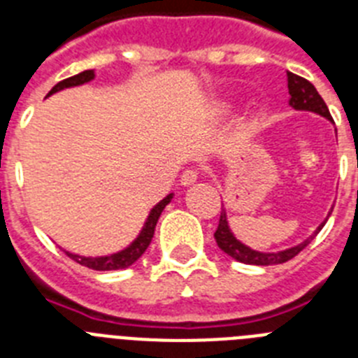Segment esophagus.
Wrapping results in <instances>:
<instances>
[{"instance_id":"1","label":"esophagus","mask_w":358,"mask_h":358,"mask_svg":"<svg viewBox=\"0 0 358 358\" xmlns=\"http://www.w3.org/2000/svg\"><path fill=\"white\" fill-rule=\"evenodd\" d=\"M199 179V170L197 169H186L181 176V185L182 186H188V185H194L195 181Z\"/></svg>"}]
</instances>
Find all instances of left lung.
<instances>
[{
  "mask_svg": "<svg viewBox=\"0 0 358 358\" xmlns=\"http://www.w3.org/2000/svg\"><path fill=\"white\" fill-rule=\"evenodd\" d=\"M287 85H289V94H290V107L297 110H312V113H317V115L324 116L327 120L331 122L330 110H328L327 103L321 98V94L317 93V90L314 87V84H310L306 78L299 77V75H294V73L287 71ZM324 222L315 229V233L310 238H306L305 242H301L296 248L285 249V251H278V252H260L255 251V249L243 245L242 242L233 236L229 226H227V218L226 211H220V220H218V227L215 231V240H217V245L222 249L226 255H229L231 258H235L236 262H242V264L248 265H278V264H285V262L292 260L294 256H297L303 249L308 245L314 236L317 235L319 231L322 229Z\"/></svg>",
  "mask_w": 358,
  "mask_h": 358,
  "instance_id": "obj_1",
  "label": "left lung"
}]
</instances>
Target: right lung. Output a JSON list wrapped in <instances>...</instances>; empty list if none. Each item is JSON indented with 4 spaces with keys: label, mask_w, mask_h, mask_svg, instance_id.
Returning <instances> with one entry per match:
<instances>
[{
    "label": "right lung",
    "mask_w": 358,
    "mask_h": 358,
    "mask_svg": "<svg viewBox=\"0 0 358 358\" xmlns=\"http://www.w3.org/2000/svg\"><path fill=\"white\" fill-rule=\"evenodd\" d=\"M93 78H94L93 69H85V71L78 73V75H75V77H69V78H66V80L59 82L57 85H53L52 91L48 93V96L50 94L57 93V91L66 90V87H75V85L85 84V82L93 80ZM170 201H172V194L166 195L163 201L157 202L156 206L152 208V211H150V215H148L143 229H141V233L138 235V238H136L127 249H123V251L115 252V255H110V256H98V258L78 256V255H73V252H68V251H66V255H68L71 260L77 262V264L84 265V267L94 268V271H118V268L131 267V265L134 264V262L138 260V258H140L145 251H147L148 245H150L152 236H154V229H156V224H157V220H159V215L163 213L164 206H166Z\"/></svg>",
    "instance_id": "right-lung-1"
}]
</instances>
